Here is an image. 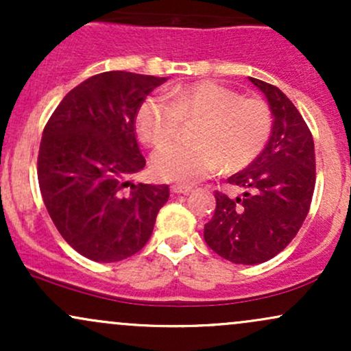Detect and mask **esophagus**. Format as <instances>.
Returning <instances> with one entry per match:
<instances>
[{
  "mask_svg": "<svg viewBox=\"0 0 351 351\" xmlns=\"http://www.w3.org/2000/svg\"><path fill=\"white\" fill-rule=\"evenodd\" d=\"M193 189L189 186H180V184H175V186H171V193L173 195H189Z\"/></svg>",
  "mask_w": 351,
  "mask_h": 351,
  "instance_id": "34e87169",
  "label": "esophagus"
}]
</instances>
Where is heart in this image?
Here are the masks:
<instances>
[{"label":"heart","mask_w":351,"mask_h":351,"mask_svg":"<svg viewBox=\"0 0 351 351\" xmlns=\"http://www.w3.org/2000/svg\"><path fill=\"white\" fill-rule=\"evenodd\" d=\"M201 117L193 143L175 142L153 155L160 178L191 184L221 167L244 168L259 155L271 134V110L261 99H244L232 88L201 82L183 88L173 100L153 95L140 106L136 128L145 142L160 147L170 142L181 119Z\"/></svg>","instance_id":"heart-1"}]
</instances>
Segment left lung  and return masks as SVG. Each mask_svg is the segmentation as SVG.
Listing matches in <instances>:
<instances>
[{
  "label": "left lung",
  "instance_id": "1",
  "mask_svg": "<svg viewBox=\"0 0 351 351\" xmlns=\"http://www.w3.org/2000/svg\"><path fill=\"white\" fill-rule=\"evenodd\" d=\"M269 102L272 130L264 150L228 181L243 189L229 198L215 193L216 209L204 224V241L234 264L254 265L277 256L308 215L315 188V147L307 123L287 95L249 77Z\"/></svg>",
  "mask_w": 351,
  "mask_h": 351
}]
</instances>
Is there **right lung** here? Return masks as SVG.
<instances>
[{
    "label": "right lung",
    "mask_w": 351,
    "mask_h": 351,
    "mask_svg": "<svg viewBox=\"0 0 351 351\" xmlns=\"http://www.w3.org/2000/svg\"><path fill=\"white\" fill-rule=\"evenodd\" d=\"M167 77L110 71L66 95L43 132L38 180L66 243L95 263H119L150 239L168 184L134 183L145 168L135 117Z\"/></svg>",
    "instance_id": "1"
}]
</instances>
